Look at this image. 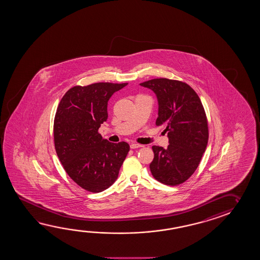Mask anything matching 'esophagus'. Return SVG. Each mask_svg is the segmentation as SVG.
Segmentation results:
<instances>
[{"label":"esophagus","instance_id":"34e87169","mask_svg":"<svg viewBox=\"0 0 260 260\" xmlns=\"http://www.w3.org/2000/svg\"><path fill=\"white\" fill-rule=\"evenodd\" d=\"M130 147L132 148V149H137V148H140V147H143V145H139V144H135V143H133L130 145Z\"/></svg>","mask_w":260,"mask_h":260}]
</instances>
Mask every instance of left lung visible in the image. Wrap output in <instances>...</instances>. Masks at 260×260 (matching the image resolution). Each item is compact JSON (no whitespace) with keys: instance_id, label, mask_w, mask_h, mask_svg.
Listing matches in <instances>:
<instances>
[{"instance_id":"1","label":"left lung","mask_w":260,"mask_h":260,"mask_svg":"<svg viewBox=\"0 0 260 260\" xmlns=\"http://www.w3.org/2000/svg\"><path fill=\"white\" fill-rule=\"evenodd\" d=\"M152 90L158 102L157 125H165L169 145H154L150 170L165 185L187 180L198 168L208 142L207 116L198 93L188 84L157 78L140 84Z\"/></svg>"}]
</instances>
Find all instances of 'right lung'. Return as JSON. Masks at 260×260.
<instances>
[{
  "label": "right lung",
  "instance_id": "obj_1",
  "mask_svg": "<svg viewBox=\"0 0 260 260\" xmlns=\"http://www.w3.org/2000/svg\"><path fill=\"white\" fill-rule=\"evenodd\" d=\"M127 84L75 86L62 96L53 123L56 154L68 176L82 188L99 193L118 177L130 146L103 139L98 133L108 117L107 103Z\"/></svg>",
  "mask_w": 260,
  "mask_h": 260
}]
</instances>
